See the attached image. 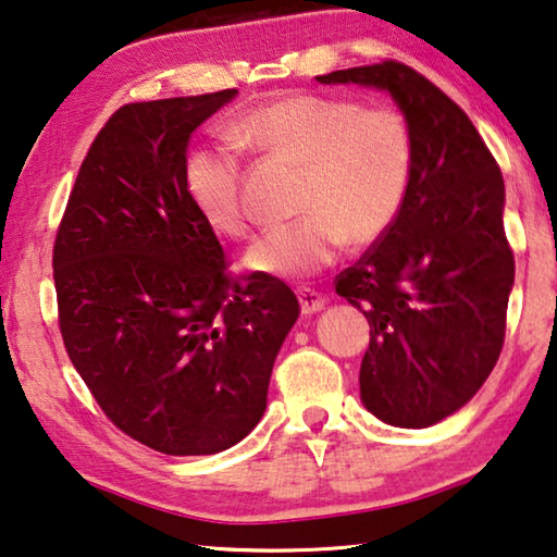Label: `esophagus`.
Instances as JSON below:
<instances>
[{"label":"esophagus","instance_id":"esophagus-1","mask_svg":"<svg viewBox=\"0 0 557 557\" xmlns=\"http://www.w3.org/2000/svg\"><path fill=\"white\" fill-rule=\"evenodd\" d=\"M297 297H299V307H301V314H314L319 312L326 305V299L322 292H317L312 287H299L297 289Z\"/></svg>","mask_w":557,"mask_h":557}]
</instances>
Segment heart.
<instances>
[{"label":"heart","mask_w":557,"mask_h":557,"mask_svg":"<svg viewBox=\"0 0 557 557\" xmlns=\"http://www.w3.org/2000/svg\"><path fill=\"white\" fill-rule=\"evenodd\" d=\"M243 147L305 166L297 213L268 231L245 256L272 277L324 270L351 240L371 245L398 219L412 172V137L395 108L297 92L252 110L233 129ZM186 194L201 219L228 238L248 235L256 213L245 196L240 147L203 145L186 159Z\"/></svg>","instance_id":"obj_1"}]
</instances>
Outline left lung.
<instances>
[{
	"label": "left lung",
	"instance_id": "left-lung-1",
	"mask_svg": "<svg viewBox=\"0 0 557 557\" xmlns=\"http://www.w3.org/2000/svg\"><path fill=\"white\" fill-rule=\"evenodd\" d=\"M317 81L388 90L408 120L398 219L334 285L371 324L366 408L388 425L430 428L474 398L504 348L516 268L502 169L467 112L410 65L388 59Z\"/></svg>",
	"mask_w": 557,
	"mask_h": 557
}]
</instances>
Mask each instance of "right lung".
I'll return each instance as SVG.
<instances>
[{
    "instance_id": "add662e5",
    "label": "right lung",
    "mask_w": 557,
    "mask_h": 557,
    "mask_svg": "<svg viewBox=\"0 0 557 557\" xmlns=\"http://www.w3.org/2000/svg\"><path fill=\"white\" fill-rule=\"evenodd\" d=\"M235 96L127 102L92 139L53 243L59 329L106 418L162 455H215L258 425L299 317L285 282L233 277L186 194L191 132Z\"/></svg>"
}]
</instances>
